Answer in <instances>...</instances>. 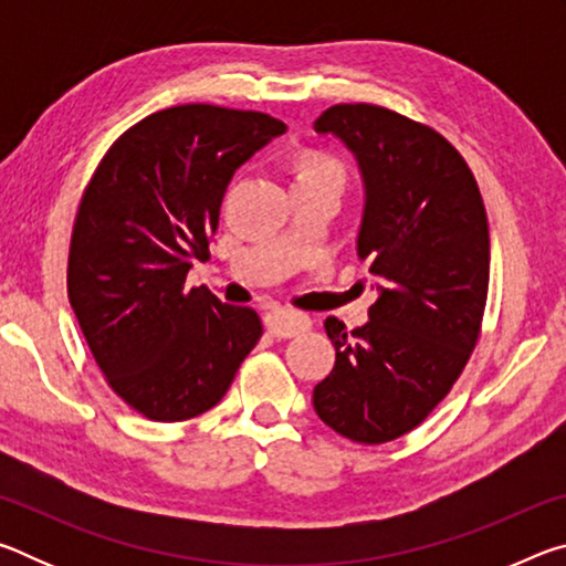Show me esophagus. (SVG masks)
<instances>
[{
	"label": "esophagus",
	"mask_w": 566,
	"mask_h": 566,
	"mask_svg": "<svg viewBox=\"0 0 566 566\" xmlns=\"http://www.w3.org/2000/svg\"><path fill=\"white\" fill-rule=\"evenodd\" d=\"M264 327L276 339H290L310 329L312 319L306 317V314L294 312V310H274L264 317Z\"/></svg>",
	"instance_id": "obj_1"
}]
</instances>
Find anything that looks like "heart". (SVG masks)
<instances>
[{
    "instance_id": "obj_1",
    "label": "heart",
    "mask_w": 566,
    "mask_h": 566,
    "mask_svg": "<svg viewBox=\"0 0 566 566\" xmlns=\"http://www.w3.org/2000/svg\"><path fill=\"white\" fill-rule=\"evenodd\" d=\"M344 179V169L334 157L327 155H304L296 165V181H310V179Z\"/></svg>"
}]
</instances>
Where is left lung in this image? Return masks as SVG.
Listing matches in <instances>:
<instances>
[{
  "mask_svg": "<svg viewBox=\"0 0 566 566\" xmlns=\"http://www.w3.org/2000/svg\"><path fill=\"white\" fill-rule=\"evenodd\" d=\"M314 129L342 139L359 165L357 256L379 296L364 327L324 322L337 361L312 401L337 434L385 444L419 427L472 357L490 290V224L472 169L427 124L377 104H334Z\"/></svg>",
  "mask_w": 566,
  "mask_h": 566,
  "instance_id": "1",
  "label": "left lung"
}]
</instances>
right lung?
Wrapping results in <instances>:
<instances>
[{
    "mask_svg": "<svg viewBox=\"0 0 566 566\" xmlns=\"http://www.w3.org/2000/svg\"><path fill=\"white\" fill-rule=\"evenodd\" d=\"M284 132L262 112L179 104L124 132L84 189L66 294L104 379L151 421L212 409L262 337L252 306L185 282L234 171Z\"/></svg>",
    "mask_w": 566,
    "mask_h": 566,
    "instance_id": "1",
    "label": "right lung"
}]
</instances>
